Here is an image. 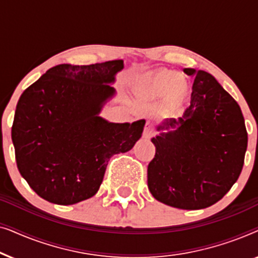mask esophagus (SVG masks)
Segmentation results:
<instances>
[{
    "label": "esophagus",
    "instance_id": "obj_1",
    "mask_svg": "<svg viewBox=\"0 0 258 258\" xmlns=\"http://www.w3.org/2000/svg\"><path fill=\"white\" fill-rule=\"evenodd\" d=\"M154 135H155L154 126L151 125L149 122H147V124L144 126V130H143V136L146 137V139H150V137H153Z\"/></svg>",
    "mask_w": 258,
    "mask_h": 258
}]
</instances>
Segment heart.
Listing matches in <instances>:
<instances>
[{"label":"heart","mask_w":258,"mask_h":258,"mask_svg":"<svg viewBox=\"0 0 258 258\" xmlns=\"http://www.w3.org/2000/svg\"><path fill=\"white\" fill-rule=\"evenodd\" d=\"M175 83V76L171 73H158L143 80L140 84V90L150 96H161L168 93Z\"/></svg>","instance_id":"heart-1"}]
</instances>
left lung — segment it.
<instances>
[{
	"label": "left lung",
	"mask_w": 258,
	"mask_h": 258,
	"mask_svg": "<svg viewBox=\"0 0 258 258\" xmlns=\"http://www.w3.org/2000/svg\"><path fill=\"white\" fill-rule=\"evenodd\" d=\"M194 77L190 105L167 118L154 137L148 188L167 206L204 209L223 199L241 174L248 146L241 108L211 74L185 68Z\"/></svg>",
	"instance_id": "8db88e82"
}]
</instances>
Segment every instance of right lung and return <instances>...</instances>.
Wrapping results in <instances>:
<instances>
[{"instance_id":"1","label":"right lung","mask_w":258,"mask_h":258,"mask_svg":"<svg viewBox=\"0 0 258 258\" xmlns=\"http://www.w3.org/2000/svg\"><path fill=\"white\" fill-rule=\"evenodd\" d=\"M123 67L122 59L58 64L21 95L12 126L16 163L42 199L69 206L93 197L112 155L142 136L144 119L119 124L98 116Z\"/></svg>"}]
</instances>
